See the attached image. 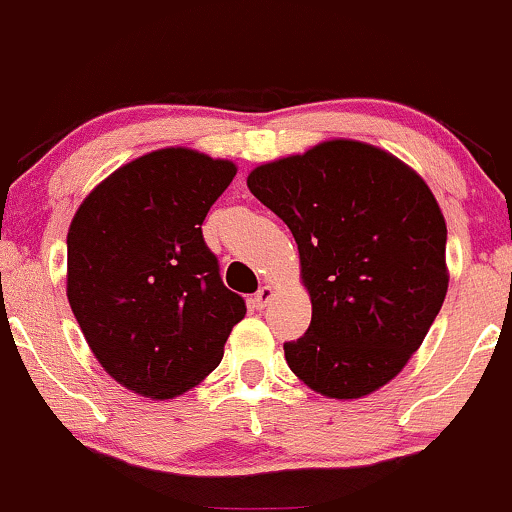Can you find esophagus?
<instances>
[{"mask_svg":"<svg viewBox=\"0 0 512 512\" xmlns=\"http://www.w3.org/2000/svg\"><path fill=\"white\" fill-rule=\"evenodd\" d=\"M272 296H274L272 286H262V289L252 296V303H255V308H265L267 303L272 301Z\"/></svg>","mask_w":512,"mask_h":512,"instance_id":"esophagus-1","label":"esophagus"}]
</instances>
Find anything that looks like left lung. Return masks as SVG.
Wrapping results in <instances>:
<instances>
[{
    "label": "left lung",
    "mask_w": 512,
    "mask_h": 512,
    "mask_svg": "<svg viewBox=\"0 0 512 512\" xmlns=\"http://www.w3.org/2000/svg\"><path fill=\"white\" fill-rule=\"evenodd\" d=\"M250 192L299 245L311 325L286 364L330 398L391 381L428 335L447 294V226L428 184L357 140H328L260 165Z\"/></svg>",
    "instance_id": "obj_1"
}]
</instances>
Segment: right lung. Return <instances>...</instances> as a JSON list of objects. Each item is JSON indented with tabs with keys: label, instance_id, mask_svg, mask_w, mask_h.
<instances>
[{
	"label": "right lung",
	"instance_id": "right-lung-1",
	"mask_svg": "<svg viewBox=\"0 0 512 512\" xmlns=\"http://www.w3.org/2000/svg\"><path fill=\"white\" fill-rule=\"evenodd\" d=\"M233 177L228 160L155 150L106 177L72 218L67 301L101 367L140 396L199 384L245 318L201 233Z\"/></svg>",
	"mask_w": 512,
	"mask_h": 512
}]
</instances>
